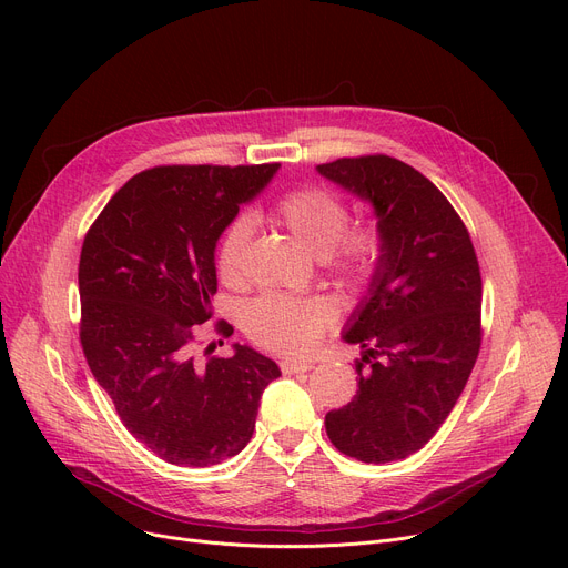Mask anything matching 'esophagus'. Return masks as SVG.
<instances>
[{
    "mask_svg": "<svg viewBox=\"0 0 568 568\" xmlns=\"http://www.w3.org/2000/svg\"><path fill=\"white\" fill-rule=\"evenodd\" d=\"M283 375H294V373H308L313 368L311 362H296V359H283L281 364Z\"/></svg>",
    "mask_w": 568,
    "mask_h": 568,
    "instance_id": "34e87169",
    "label": "esophagus"
}]
</instances>
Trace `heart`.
Segmentation results:
<instances>
[{
	"label": "heart",
	"instance_id": "b5f03b06",
	"mask_svg": "<svg viewBox=\"0 0 568 568\" xmlns=\"http://www.w3.org/2000/svg\"><path fill=\"white\" fill-rule=\"evenodd\" d=\"M268 216L287 227L311 253L326 257L332 274L345 283H368L382 262L386 234L375 216L349 221L345 200L320 186H296L276 197ZM253 236V221L239 214L223 230L216 248V272L227 287H242L246 276V251ZM336 320L334 306L311 296L292 300L264 294L244 311L246 336L272 352L304 354L313 349Z\"/></svg>",
	"mask_w": 568,
	"mask_h": 568
}]
</instances>
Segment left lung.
Listing matches in <instances>:
<instances>
[{"instance_id": "left-lung-1", "label": "left lung", "mask_w": 568, "mask_h": 568, "mask_svg": "<svg viewBox=\"0 0 568 568\" xmlns=\"http://www.w3.org/2000/svg\"><path fill=\"white\" fill-rule=\"evenodd\" d=\"M317 170L371 200L386 234L368 296L345 334L366 347L354 362L359 392L324 416L326 435L362 463L403 460L446 422L479 356V260L454 204L412 165L366 154Z\"/></svg>"}]
</instances>
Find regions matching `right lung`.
<instances>
[{
  "label": "right lung",
  "mask_w": 568,
  "mask_h": 568,
  "mask_svg": "<svg viewBox=\"0 0 568 568\" xmlns=\"http://www.w3.org/2000/svg\"><path fill=\"white\" fill-rule=\"evenodd\" d=\"M278 170L262 165H156L119 189L87 230L80 266V345L119 419L172 465L212 467L255 430L278 366L251 347L197 362L212 320L221 232ZM227 338L232 326L216 320Z\"/></svg>",
  "instance_id": "right-lung-1"
}]
</instances>
